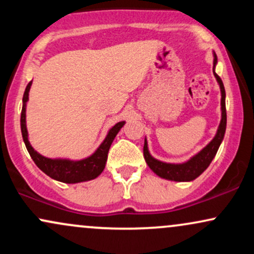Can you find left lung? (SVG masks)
<instances>
[{"label":"left lung","mask_w":254,"mask_h":254,"mask_svg":"<svg viewBox=\"0 0 254 254\" xmlns=\"http://www.w3.org/2000/svg\"><path fill=\"white\" fill-rule=\"evenodd\" d=\"M217 64V56L214 52V76L216 77V81L221 89V122L216 131V135L214 138L209 142L205 147L203 148L199 153L193 155L190 160L183 162V164H168V162L160 161L150 155L149 149H148L147 138H144V147H143V155L147 165L156 176L164 178L167 180H173V182H191L194 180L197 177H199L209 165L211 164L212 159L216 155L218 148L223 141L224 132H226L227 127V112H226V90L222 80L215 72V66Z\"/></svg>","instance_id":"8db88e82"}]
</instances>
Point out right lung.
Wrapping results in <instances>:
<instances>
[{"label":"right lung","instance_id":"1","mask_svg":"<svg viewBox=\"0 0 254 254\" xmlns=\"http://www.w3.org/2000/svg\"><path fill=\"white\" fill-rule=\"evenodd\" d=\"M32 86V81L26 87L24 98H22V110H21V119H20V125H21V133L24 138L25 145L27 148L28 153L38 167L42 170L46 176L52 179L58 180V182L66 184H75L88 182V180L95 179L104 171L105 165L107 161V154H109L110 147L112 144L113 139L117 136L119 130L123 127L125 122H118L117 124L113 125L109 130L103 143L98 147V149L89 155L81 160H69V159H50L40 155L37 150L33 149L30 141H28V131L26 127V105L28 101V93H30Z\"/></svg>","mask_w":254,"mask_h":254}]
</instances>
